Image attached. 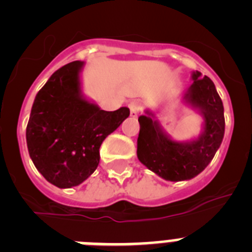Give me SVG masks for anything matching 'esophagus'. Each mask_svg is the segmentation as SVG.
I'll return each mask as SVG.
<instances>
[{
    "label": "esophagus",
    "instance_id": "esophagus-1",
    "mask_svg": "<svg viewBox=\"0 0 252 252\" xmlns=\"http://www.w3.org/2000/svg\"><path fill=\"white\" fill-rule=\"evenodd\" d=\"M128 107H130V113L132 117H137V115H139L142 110L141 103H139V102H136V101L131 102V103L128 104Z\"/></svg>",
    "mask_w": 252,
    "mask_h": 252
}]
</instances>
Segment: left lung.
Segmentation results:
<instances>
[{
	"label": "left lung",
	"mask_w": 252,
	"mask_h": 252,
	"mask_svg": "<svg viewBox=\"0 0 252 252\" xmlns=\"http://www.w3.org/2000/svg\"><path fill=\"white\" fill-rule=\"evenodd\" d=\"M182 101L203 117L201 135L190 141H175L165 132L151 111L139 117L137 158L160 178L182 182L197 177L207 168L220 149L224 135L223 103L215 83L198 70Z\"/></svg>",
	"instance_id": "8db88e82"
}]
</instances>
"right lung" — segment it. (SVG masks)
Instances as JSON below:
<instances>
[{"label": "right lung", "mask_w": 252, "mask_h": 252, "mask_svg": "<svg viewBox=\"0 0 252 252\" xmlns=\"http://www.w3.org/2000/svg\"><path fill=\"white\" fill-rule=\"evenodd\" d=\"M84 62L75 60L51 74L37 92L26 127L35 168L58 188H72L93 174L103 140L127 119L130 110H101L82 92Z\"/></svg>", "instance_id": "right-lung-1"}]
</instances>
